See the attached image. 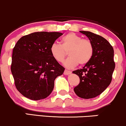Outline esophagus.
<instances>
[{
  "label": "esophagus",
  "mask_w": 126,
  "mask_h": 126,
  "mask_svg": "<svg viewBox=\"0 0 126 126\" xmlns=\"http://www.w3.org/2000/svg\"><path fill=\"white\" fill-rule=\"evenodd\" d=\"M71 73V72L70 71H68L67 70H65L64 71V72H63V74L64 75H68L70 74Z\"/></svg>",
  "instance_id": "34e87169"
}]
</instances>
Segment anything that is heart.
<instances>
[{
    "label": "heart",
    "mask_w": 126,
    "mask_h": 126,
    "mask_svg": "<svg viewBox=\"0 0 126 126\" xmlns=\"http://www.w3.org/2000/svg\"><path fill=\"white\" fill-rule=\"evenodd\" d=\"M68 52L70 57L63 64L68 68H73L79 64L85 65L94 55V47L89 39H82L74 32H69L61 39V45L53 43L50 47V54L58 63L64 60Z\"/></svg>",
    "instance_id": "b5f03b06"
}]
</instances>
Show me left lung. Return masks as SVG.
<instances>
[{"label": "left lung", "instance_id": "left-lung-1", "mask_svg": "<svg viewBox=\"0 0 126 126\" xmlns=\"http://www.w3.org/2000/svg\"><path fill=\"white\" fill-rule=\"evenodd\" d=\"M80 32L92 42L94 52L89 63L83 68L73 71L80 78V83L74 90L81 98H94L101 94L112 80L115 68L114 49L103 37L90 32L80 31Z\"/></svg>", "mask_w": 126, "mask_h": 126}]
</instances>
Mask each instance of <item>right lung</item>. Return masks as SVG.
Listing matches in <instances>:
<instances>
[{
  "mask_svg": "<svg viewBox=\"0 0 126 126\" xmlns=\"http://www.w3.org/2000/svg\"><path fill=\"white\" fill-rule=\"evenodd\" d=\"M63 34L35 32L22 37L16 43L11 69L16 88L24 96L37 101L51 94L55 80L65 68L52 58L50 47Z\"/></svg>",
  "mask_w": 126,
  "mask_h": 126,
  "instance_id": "add662e5",
  "label": "right lung"
}]
</instances>
